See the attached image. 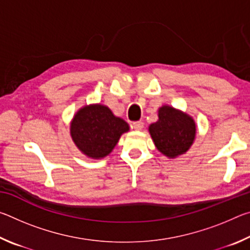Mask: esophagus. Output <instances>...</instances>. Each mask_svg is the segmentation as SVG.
I'll return each mask as SVG.
<instances>
[{
    "mask_svg": "<svg viewBox=\"0 0 250 250\" xmlns=\"http://www.w3.org/2000/svg\"><path fill=\"white\" fill-rule=\"evenodd\" d=\"M133 128H134V130H142L143 122L142 121H135V122H133Z\"/></svg>",
    "mask_w": 250,
    "mask_h": 250,
    "instance_id": "34e87169",
    "label": "esophagus"
}]
</instances>
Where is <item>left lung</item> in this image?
Returning <instances> with one entry per match:
<instances>
[{
  "instance_id": "left-lung-1",
  "label": "left lung",
  "mask_w": 250,
  "mask_h": 250,
  "mask_svg": "<svg viewBox=\"0 0 250 250\" xmlns=\"http://www.w3.org/2000/svg\"><path fill=\"white\" fill-rule=\"evenodd\" d=\"M149 131L156 149L168 158L185 153L196 134L192 118L168 105L160 108L159 120L149 126Z\"/></svg>"
}]
</instances>
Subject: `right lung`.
<instances>
[{"mask_svg": "<svg viewBox=\"0 0 250 250\" xmlns=\"http://www.w3.org/2000/svg\"><path fill=\"white\" fill-rule=\"evenodd\" d=\"M129 130L125 120L113 116L108 107L92 104L76 113L70 125L71 138L78 149L89 158H104Z\"/></svg>", "mask_w": 250, "mask_h": 250, "instance_id": "right-lung-1", "label": "right lung"}]
</instances>
